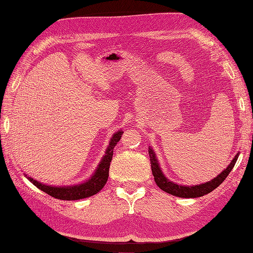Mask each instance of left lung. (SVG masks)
<instances>
[{"instance_id":"1","label":"left lung","mask_w":253,"mask_h":253,"mask_svg":"<svg viewBox=\"0 0 253 253\" xmlns=\"http://www.w3.org/2000/svg\"><path fill=\"white\" fill-rule=\"evenodd\" d=\"M148 152H149L151 171H152L153 177H155L156 184L159 186L162 191H165L167 193H169V194L177 196V197H184V199H195V197L204 196L206 194H209V193H211V191H214L216 187H218L221 183L224 182L226 177L228 176L230 171L232 170V168L235 167L237 159H238L239 157V152H238L235 156L234 159L231 160L229 165L227 166L226 169H224V171L220 172L218 175L209 182L202 183V184H197V185H181V184H177V183H174L173 181H170L165 174H163L159 165V161H158L157 155L155 153V150L152 149V147L149 146Z\"/></svg>"}]
</instances>
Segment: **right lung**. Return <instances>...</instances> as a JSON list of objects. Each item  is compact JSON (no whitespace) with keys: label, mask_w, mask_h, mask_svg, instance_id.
Returning a JSON list of instances; mask_svg holds the SVG:
<instances>
[{"label":"right lung","mask_w":253,"mask_h":253,"mask_svg":"<svg viewBox=\"0 0 253 253\" xmlns=\"http://www.w3.org/2000/svg\"><path fill=\"white\" fill-rule=\"evenodd\" d=\"M123 133L124 131L122 129L117 130L114 133L111 138L110 143H108V146L106 148L105 155L103 156L95 171H94L91 177H88L86 181H84L82 183H79V184L68 186H53L38 182L33 179V177L27 176V174H25V173L24 175L26 176L35 186L38 187L39 190L43 191L44 193H47V194L58 200L77 201L95 195L96 193L100 192L104 187V185L106 184L108 179V171H110V166L113 158L114 148L117 145V142L121 140Z\"/></svg>","instance_id":"add662e5"}]
</instances>
